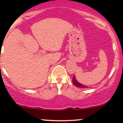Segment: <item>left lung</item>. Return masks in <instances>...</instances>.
<instances>
[{"instance_id": "8db88e82", "label": "left lung", "mask_w": 123, "mask_h": 123, "mask_svg": "<svg viewBox=\"0 0 123 123\" xmlns=\"http://www.w3.org/2000/svg\"><path fill=\"white\" fill-rule=\"evenodd\" d=\"M72 81H73V84H74L76 86H77L79 88H88V87L87 86H84V85H83V84H81V83L78 82V81H77V80H76L75 76H74L73 77Z\"/></svg>"}]
</instances>
